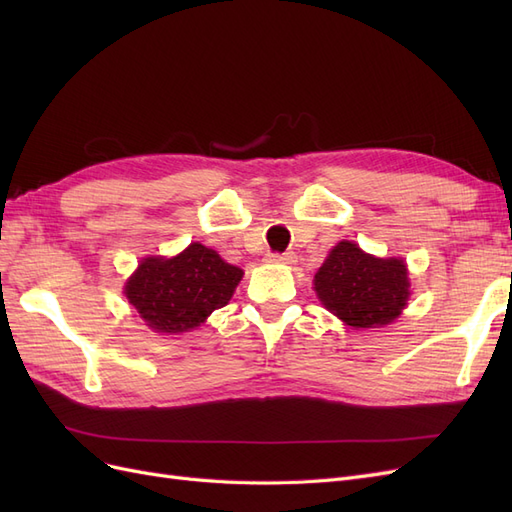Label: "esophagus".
<instances>
[{"instance_id": "obj_1", "label": "esophagus", "mask_w": 512, "mask_h": 512, "mask_svg": "<svg viewBox=\"0 0 512 512\" xmlns=\"http://www.w3.org/2000/svg\"><path fill=\"white\" fill-rule=\"evenodd\" d=\"M269 262H284V265H290V262H294V254L292 252L269 254Z\"/></svg>"}]
</instances>
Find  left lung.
Masks as SVG:
<instances>
[{"label": "left lung", "mask_w": 512, "mask_h": 512, "mask_svg": "<svg viewBox=\"0 0 512 512\" xmlns=\"http://www.w3.org/2000/svg\"><path fill=\"white\" fill-rule=\"evenodd\" d=\"M324 307L354 329H374L393 322L410 297L406 262L374 258L359 245L342 241L314 277Z\"/></svg>", "instance_id": "8db88e82"}]
</instances>
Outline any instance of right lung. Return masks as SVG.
I'll use <instances>...</instances> for the list:
<instances>
[{
	"instance_id": "add662e5",
	"label": "right lung",
	"mask_w": 512,
	"mask_h": 512,
	"mask_svg": "<svg viewBox=\"0 0 512 512\" xmlns=\"http://www.w3.org/2000/svg\"><path fill=\"white\" fill-rule=\"evenodd\" d=\"M243 271L218 252L192 243L175 258H145L126 284V297L158 333H183L224 307Z\"/></svg>"
}]
</instances>
